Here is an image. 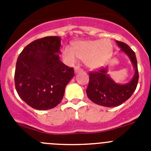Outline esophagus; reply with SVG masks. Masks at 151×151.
Returning <instances> with one entry per match:
<instances>
[{
  "label": "esophagus",
  "instance_id": "obj_1",
  "mask_svg": "<svg viewBox=\"0 0 151 151\" xmlns=\"http://www.w3.org/2000/svg\"><path fill=\"white\" fill-rule=\"evenodd\" d=\"M74 70H75V73H78V72L82 71V68H80L78 66H76V67H75Z\"/></svg>",
  "mask_w": 151,
  "mask_h": 151
}]
</instances>
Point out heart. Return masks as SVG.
<instances>
[{
  "label": "heart",
  "instance_id": "1",
  "mask_svg": "<svg viewBox=\"0 0 151 151\" xmlns=\"http://www.w3.org/2000/svg\"><path fill=\"white\" fill-rule=\"evenodd\" d=\"M113 45L110 38L87 40L75 42L72 50H63V56L69 63L78 59L85 61V65L91 69L101 68L109 60L112 56Z\"/></svg>",
  "mask_w": 151,
  "mask_h": 151
}]
</instances>
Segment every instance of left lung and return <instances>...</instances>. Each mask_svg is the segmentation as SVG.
<instances>
[{
  "instance_id": "obj_1",
  "label": "left lung",
  "mask_w": 151,
  "mask_h": 151,
  "mask_svg": "<svg viewBox=\"0 0 151 151\" xmlns=\"http://www.w3.org/2000/svg\"><path fill=\"white\" fill-rule=\"evenodd\" d=\"M121 50L129 56L134 69L133 78L129 83L119 85L116 83L106 74L107 68H101L89 73V82L86 89L88 97L96 104L104 106H117L127 101L135 91L138 82V63L134 52L128 45L116 41Z\"/></svg>"
}]
</instances>
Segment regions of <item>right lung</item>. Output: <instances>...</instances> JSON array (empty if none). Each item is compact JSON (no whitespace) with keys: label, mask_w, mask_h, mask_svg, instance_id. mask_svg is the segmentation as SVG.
<instances>
[{"label":"right lung","mask_w":151,"mask_h":151,"mask_svg":"<svg viewBox=\"0 0 151 151\" xmlns=\"http://www.w3.org/2000/svg\"><path fill=\"white\" fill-rule=\"evenodd\" d=\"M60 37H45L31 42L18 57L16 90L22 101L36 110H49L59 104L74 76L73 68L60 60Z\"/></svg>","instance_id":"add662e5"}]
</instances>
